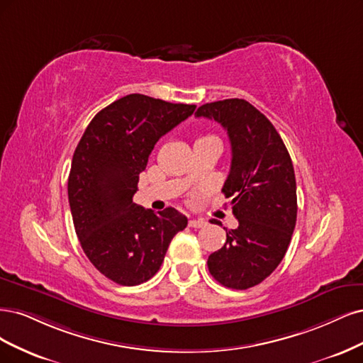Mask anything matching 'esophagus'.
<instances>
[{"label": "esophagus", "mask_w": 363, "mask_h": 363, "mask_svg": "<svg viewBox=\"0 0 363 363\" xmlns=\"http://www.w3.org/2000/svg\"><path fill=\"white\" fill-rule=\"evenodd\" d=\"M189 226L190 228H194V229H201V228H205L206 226V221L202 220V218H193L189 221Z\"/></svg>", "instance_id": "esophagus-1"}]
</instances>
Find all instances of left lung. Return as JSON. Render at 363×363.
I'll use <instances>...</instances> for the list:
<instances>
[{"label":"left lung","mask_w":363,"mask_h":363,"mask_svg":"<svg viewBox=\"0 0 363 363\" xmlns=\"http://www.w3.org/2000/svg\"><path fill=\"white\" fill-rule=\"evenodd\" d=\"M196 116L228 131L232 161L221 191L238 218L223 247L209 255V273L226 288L247 289L270 276L288 250L297 220L294 167L273 123L250 102H209Z\"/></svg>","instance_id":"1"}]
</instances>
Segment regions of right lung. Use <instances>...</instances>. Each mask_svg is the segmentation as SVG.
<instances>
[{"label":"right lung","instance_id":"right-lung-1","mask_svg":"<svg viewBox=\"0 0 363 363\" xmlns=\"http://www.w3.org/2000/svg\"><path fill=\"white\" fill-rule=\"evenodd\" d=\"M194 110L133 93L102 108L75 149L67 196L77 237L89 261L116 284L149 280L186 226L174 208L154 213L133 196L155 143Z\"/></svg>","mask_w":363,"mask_h":363}]
</instances>
